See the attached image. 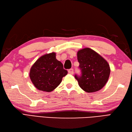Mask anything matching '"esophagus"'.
<instances>
[{"label":"esophagus","mask_w":132,"mask_h":132,"mask_svg":"<svg viewBox=\"0 0 132 132\" xmlns=\"http://www.w3.org/2000/svg\"><path fill=\"white\" fill-rule=\"evenodd\" d=\"M68 72L70 74H73L74 73V70L72 69H69L68 70Z\"/></svg>","instance_id":"esophagus-1"}]
</instances>
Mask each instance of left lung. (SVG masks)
<instances>
[{
	"mask_svg": "<svg viewBox=\"0 0 132 132\" xmlns=\"http://www.w3.org/2000/svg\"><path fill=\"white\" fill-rule=\"evenodd\" d=\"M77 57L82 75H75L80 87L90 93L100 90L108 82L111 69L102 56L88 47L78 50Z\"/></svg>",
	"mask_w": 132,
	"mask_h": 132,
	"instance_id": "obj_1",
	"label": "left lung"
}]
</instances>
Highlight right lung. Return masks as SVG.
Returning a JSON list of instances; mask_svg holds the SVG:
<instances>
[{"label": "right lung", "instance_id": "right-lung-1", "mask_svg": "<svg viewBox=\"0 0 132 132\" xmlns=\"http://www.w3.org/2000/svg\"><path fill=\"white\" fill-rule=\"evenodd\" d=\"M67 74L68 71L63 69L61 62L56 59L55 52L41 56L29 71L30 79L35 87L47 92L57 88Z\"/></svg>", "mask_w": 132, "mask_h": 132}]
</instances>
